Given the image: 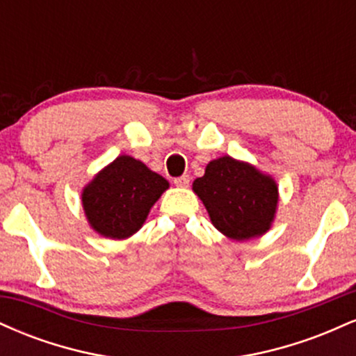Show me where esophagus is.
Returning a JSON list of instances; mask_svg holds the SVG:
<instances>
[{"label":"esophagus","mask_w":356,"mask_h":356,"mask_svg":"<svg viewBox=\"0 0 356 356\" xmlns=\"http://www.w3.org/2000/svg\"><path fill=\"white\" fill-rule=\"evenodd\" d=\"M189 181H191L189 175L184 174V175H181V177H175L174 179V184L177 187H187V186H189Z\"/></svg>","instance_id":"1"}]
</instances>
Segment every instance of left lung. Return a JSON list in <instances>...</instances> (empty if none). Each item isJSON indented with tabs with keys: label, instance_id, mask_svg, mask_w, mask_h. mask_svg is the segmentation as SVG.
<instances>
[{
	"label": "left lung",
	"instance_id": "left-lung-1",
	"mask_svg": "<svg viewBox=\"0 0 356 356\" xmlns=\"http://www.w3.org/2000/svg\"><path fill=\"white\" fill-rule=\"evenodd\" d=\"M192 191L206 206L216 229L236 241L259 238L269 231L280 201L271 175L229 155L211 161Z\"/></svg>",
	"mask_w": 356,
	"mask_h": 356
}]
</instances>
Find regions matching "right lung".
I'll return each mask as SVG.
<instances>
[{"label":"right lung","instance_id":"obj_1","mask_svg":"<svg viewBox=\"0 0 356 356\" xmlns=\"http://www.w3.org/2000/svg\"><path fill=\"white\" fill-rule=\"evenodd\" d=\"M169 182L144 162L118 155L81 191V206L90 227L110 239H127L140 229L150 207Z\"/></svg>","mask_w":356,"mask_h":356}]
</instances>
